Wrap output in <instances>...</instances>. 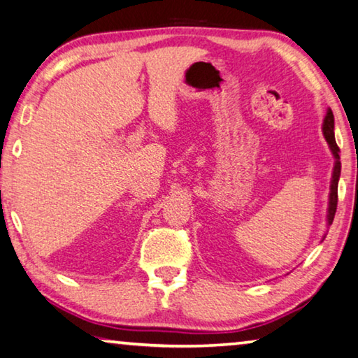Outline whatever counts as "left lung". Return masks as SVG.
Returning <instances> with one entry per match:
<instances>
[{
  "label": "left lung",
  "mask_w": 358,
  "mask_h": 358,
  "mask_svg": "<svg viewBox=\"0 0 358 358\" xmlns=\"http://www.w3.org/2000/svg\"><path fill=\"white\" fill-rule=\"evenodd\" d=\"M333 128H335V118H333V112L327 110L325 120H324V137L329 147L331 150L333 156H335V167H333V175H331V185H330V201H329V215H327V221L329 224L333 222V217H335L336 213V205H338V180L339 175H341V161H339V148L335 141V132H333Z\"/></svg>",
  "instance_id": "left-lung-1"
}]
</instances>
